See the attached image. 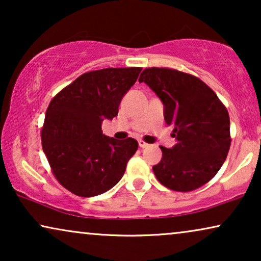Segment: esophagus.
<instances>
[{"instance_id":"obj_1","label":"esophagus","mask_w":261,"mask_h":261,"mask_svg":"<svg viewBox=\"0 0 261 261\" xmlns=\"http://www.w3.org/2000/svg\"><path fill=\"white\" fill-rule=\"evenodd\" d=\"M139 146H140V147H142V148H145V147H147L148 144H146L144 140H139Z\"/></svg>"}]
</instances>
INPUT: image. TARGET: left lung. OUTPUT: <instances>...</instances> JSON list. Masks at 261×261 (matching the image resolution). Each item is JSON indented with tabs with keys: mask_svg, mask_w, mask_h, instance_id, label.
Segmentation results:
<instances>
[{
	"mask_svg": "<svg viewBox=\"0 0 261 261\" xmlns=\"http://www.w3.org/2000/svg\"><path fill=\"white\" fill-rule=\"evenodd\" d=\"M164 105L165 122L172 124L177 144L160 146L162 160L153 166L156 179L174 191L201 188L223 165L230 147L229 114L217 95L192 74L148 67L139 78Z\"/></svg>",
	"mask_w": 261,
	"mask_h": 261,
	"instance_id": "left-lung-1",
	"label": "left lung"
}]
</instances>
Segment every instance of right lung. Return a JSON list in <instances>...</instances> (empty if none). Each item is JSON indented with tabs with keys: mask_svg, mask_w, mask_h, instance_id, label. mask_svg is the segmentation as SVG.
<instances>
[{
	"mask_svg": "<svg viewBox=\"0 0 261 261\" xmlns=\"http://www.w3.org/2000/svg\"><path fill=\"white\" fill-rule=\"evenodd\" d=\"M142 67H108L83 73L59 91L46 110L42 149L64 188L92 197L122 178L138 149L133 138L116 140L102 133L105 119L119 113L120 102Z\"/></svg>",
	"mask_w": 261,
	"mask_h": 261,
	"instance_id": "add662e5",
	"label": "right lung"
}]
</instances>
